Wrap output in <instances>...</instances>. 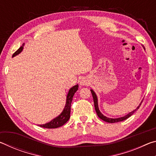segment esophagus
<instances>
[{"label":"esophagus","instance_id":"34e87169","mask_svg":"<svg viewBox=\"0 0 156 156\" xmlns=\"http://www.w3.org/2000/svg\"><path fill=\"white\" fill-rule=\"evenodd\" d=\"M88 82H87V80L85 78H83L82 80H80V84L81 85H86V84H87Z\"/></svg>","mask_w":156,"mask_h":156}]
</instances>
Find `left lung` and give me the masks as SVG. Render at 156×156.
Here are the masks:
<instances>
[{
    "label": "left lung",
    "instance_id": "1",
    "mask_svg": "<svg viewBox=\"0 0 156 156\" xmlns=\"http://www.w3.org/2000/svg\"><path fill=\"white\" fill-rule=\"evenodd\" d=\"M144 47V46H142ZM91 94H92V96H93V98H94V107H95V109H96V113L98 117L100 118V119L104 120L105 122H109V123H114V122H121V121H123L126 119H127L128 118L130 117L131 115H132L134 113V112H136V111L138 110L139 109V107H140V105L142 104V102L139 105V106L136 108L135 110L132 111L131 112L129 113L127 115H126L125 116H123V117H121V118H107L106 116H105L102 113L100 112L99 110V108H98V98L95 92L94 91V90H92L91 89Z\"/></svg>",
    "mask_w": 156,
    "mask_h": 156
}]
</instances>
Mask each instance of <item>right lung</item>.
<instances>
[{"label":"right lung","mask_w":156,"mask_h":156,"mask_svg":"<svg viewBox=\"0 0 156 156\" xmlns=\"http://www.w3.org/2000/svg\"><path fill=\"white\" fill-rule=\"evenodd\" d=\"M23 46H24V44H23V45L21 46L14 54H13V57H14L15 56H16V55L19 54L20 53L23 51ZM78 89V84H76V85L72 87L69 89V91L67 96L66 104H65L64 109H63L62 112L60 113L58 117L54 118V119L50 121L49 122L44 124V125H40L38 126H41V127L47 128V129H55V128L60 127V126L65 125L70 118L71 103H72V101L73 100V95H74L76 92L77 91Z\"/></svg>","instance_id":"obj_1"}]
</instances>
